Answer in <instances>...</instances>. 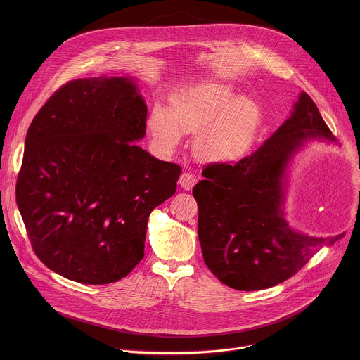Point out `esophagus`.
I'll use <instances>...</instances> for the list:
<instances>
[{"label": "esophagus", "mask_w": 360, "mask_h": 360, "mask_svg": "<svg viewBox=\"0 0 360 360\" xmlns=\"http://www.w3.org/2000/svg\"><path fill=\"white\" fill-rule=\"evenodd\" d=\"M179 183H180V186L184 188V190H187V191H190L194 186H195V183H197V179L191 174V173H183L181 176H180V180H179Z\"/></svg>", "instance_id": "obj_1"}]
</instances>
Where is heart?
Here are the masks:
<instances>
[{
	"instance_id": "obj_1",
	"label": "heart",
	"mask_w": 360,
	"mask_h": 360,
	"mask_svg": "<svg viewBox=\"0 0 360 360\" xmlns=\"http://www.w3.org/2000/svg\"><path fill=\"white\" fill-rule=\"evenodd\" d=\"M262 119L255 98L236 94L226 83L204 82L176 91L169 110L156 105L148 117L155 141L173 150L181 131L195 133L194 155L204 162H229L251 147Z\"/></svg>"
}]
</instances>
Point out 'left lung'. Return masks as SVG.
<instances>
[{"label":"left lung","mask_w":360,"mask_h":360,"mask_svg":"<svg viewBox=\"0 0 360 360\" xmlns=\"http://www.w3.org/2000/svg\"><path fill=\"white\" fill-rule=\"evenodd\" d=\"M309 141L335 144L316 103L302 91L290 117L252 154L210 163L193 194L198 238L209 270L238 291L277 285L341 236L313 237L284 216L288 169Z\"/></svg>","instance_id":"left-lung-1"}]
</instances>
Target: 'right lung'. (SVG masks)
<instances>
[{
  "label": "right lung",
  "instance_id": "1",
  "mask_svg": "<svg viewBox=\"0 0 360 360\" xmlns=\"http://www.w3.org/2000/svg\"><path fill=\"white\" fill-rule=\"evenodd\" d=\"M146 120L130 76L72 80L34 116L16 204L52 271L100 285L126 277L144 257L150 213L176 193L181 173L134 144Z\"/></svg>",
  "mask_w": 360,
  "mask_h": 360
}]
</instances>
